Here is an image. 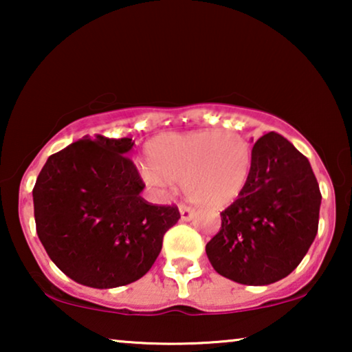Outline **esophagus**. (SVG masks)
<instances>
[{"label": "esophagus", "instance_id": "34e87169", "mask_svg": "<svg viewBox=\"0 0 352 352\" xmlns=\"http://www.w3.org/2000/svg\"><path fill=\"white\" fill-rule=\"evenodd\" d=\"M179 213H181V221H190L194 218V210L186 205H179Z\"/></svg>", "mask_w": 352, "mask_h": 352}]
</instances>
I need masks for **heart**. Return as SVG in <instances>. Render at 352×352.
<instances>
[{
    "label": "heart",
    "instance_id": "heart-1",
    "mask_svg": "<svg viewBox=\"0 0 352 352\" xmlns=\"http://www.w3.org/2000/svg\"><path fill=\"white\" fill-rule=\"evenodd\" d=\"M141 177L158 192L181 181L184 195L204 208L219 210L237 201L253 175L254 148L232 129L163 133L144 147Z\"/></svg>",
    "mask_w": 352,
    "mask_h": 352
}]
</instances>
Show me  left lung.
Returning a JSON list of instances; mask_svg holds the SVG:
<instances>
[{
  "mask_svg": "<svg viewBox=\"0 0 352 352\" xmlns=\"http://www.w3.org/2000/svg\"><path fill=\"white\" fill-rule=\"evenodd\" d=\"M250 184L221 213L206 256L221 276L269 285L296 269L319 228L320 190L311 163L290 141L267 133L254 142Z\"/></svg>",
  "mask_w": 352,
  "mask_h": 352,
  "instance_id": "obj_1",
  "label": "left lung"
}]
</instances>
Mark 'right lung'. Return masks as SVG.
Returning a JSON list of instances; mask_svg holds the SVG:
<instances>
[{
	"instance_id": "add662e5",
	"label": "right lung",
	"mask_w": 352,
	"mask_h": 352,
	"mask_svg": "<svg viewBox=\"0 0 352 352\" xmlns=\"http://www.w3.org/2000/svg\"><path fill=\"white\" fill-rule=\"evenodd\" d=\"M131 138L85 136L47 158L33 187L36 234L51 261L81 285L115 288L146 276L176 206L148 205Z\"/></svg>"
}]
</instances>
